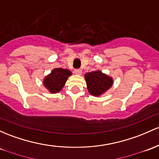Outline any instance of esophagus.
Segmentation results:
<instances>
[{
  "instance_id": "esophagus-1",
  "label": "esophagus",
  "mask_w": 159,
  "mask_h": 159,
  "mask_svg": "<svg viewBox=\"0 0 159 159\" xmlns=\"http://www.w3.org/2000/svg\"><path fill=\"white\" fill-rule=\"evenodd\" d=\"M75 74V75H81V74H82V71H81V69H75V70L74 71Z\"/></svg>"
}]
</instances>
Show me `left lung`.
<instances>
[{
	"mask_svg": "<svg viewBox=\"0 0 159 159\" xmlns=\"http://www.w3.org/2000/svg\"><path fill=\"white\" fill-rule=\"evenodd\" d=\"M87 88L90 94L94 97H100L112 86L114 81L111 76L100 70H95L84 75Z\"/></svg>",
	"mask_w": 159,
	"mask_h": 159,
	"instance_id": "left-lung-1",
	"label": "left lung"
}]
</instances>
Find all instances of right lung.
I'll use <instances>...</instances> for the list:
<instances>
[{
	"instance_id": "1",
	"label": "right lung",
	"mask_w": 159,
	"mask_h": 159,
	"mask_svg": "<svg viewBox=\"0 0 159 159\" xmlns=\"http://www.w3.org/2000/svg\"><path fill=\"white\" fill-rule=\"evenodd\" d=\"M71 75V71L67 69L56 68L43 80L44 88L51 93H57L62 90L66 84L68 78Z\"/></svg>"
}]
</instances>
